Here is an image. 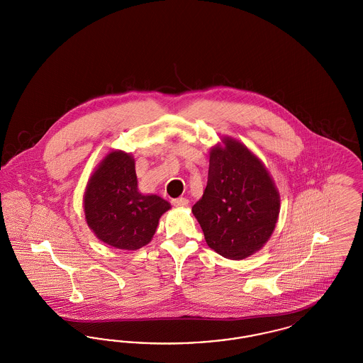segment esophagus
<instances>
[{"instance_id":"1","label":"esophagus","mask_w":363,"mask_h":363,"mask_svg":"<svg viewBox=\"0 0 363 363\" xmlns=\"http://www.w3.org/2000/svg\"><path fill=\"white\" fill-rule=\"evenodd\" d=\"M189 204V200L185 199V197H178V199H174L173 206L174 207H186Z\"/></svg>"}]
</instances>
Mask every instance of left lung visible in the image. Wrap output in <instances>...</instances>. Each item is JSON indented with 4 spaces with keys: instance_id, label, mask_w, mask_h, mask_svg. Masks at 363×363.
Instances as JSON below:
<instances>
[{
    "instance_id": "obj_1",
    "label": "left lung",
    "mask_w": 363,
    "mask_h": 363,
    "mask_svg": "<svg viewBox=\"0 0 363 363\" xmlns=\"http://www.w3.org/2000/svg\"><path fill=\"white\" fill-rule=\"evenodd\" d=\"M212 147L207 188L191 212L211 249L225 259H243L272 235L280 196L262 162L246 145L225 138Z\"/></svg>"
}]
</instances>
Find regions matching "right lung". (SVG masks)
Wrapping results in <instances>:
<instances>
[{
  "mask_svg": "<svg viewBox=\"0 0 363 363\" xmlns=\"http://www.w3.org/2000/svg\"><path fill=\"white\" fill-rule=\"evenodd\" d=\"M167 209L162 197L138 191L135 159L123 151L107 154L86 184V225L117 249L138 250L150 243Z\"/></svg>",
  "mask_w": 363,
  "mask_h": 363,
  "instance_id": "1",
  "label": "right lung"
}]
</instances>
